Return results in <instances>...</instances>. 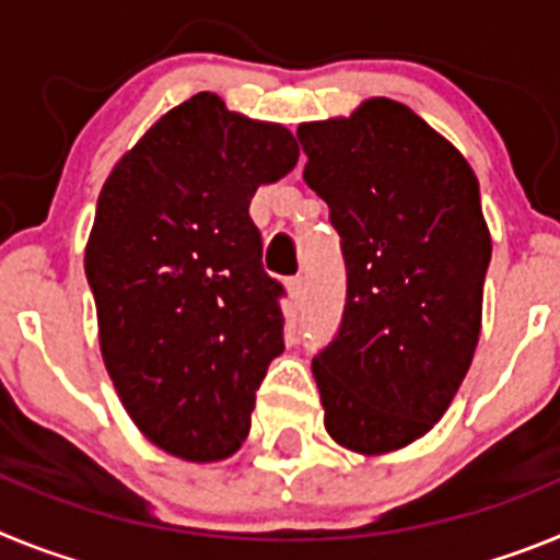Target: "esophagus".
<instances>
[{
	"instance_id": "34e87169",
	"label": "esophagus",
	"mask_w": 560,
	"mask_h": 560,
	"mask_svg": "<svg viewBox=\"0 0 560 560\" xmlns=\"http://www.w3.org/2000/svg\"><path fill=\"white\" fill-rule=\"evenodd\" d=\"M289 294L291 300H294L296 305L305 303V296H308V285H305V277H294V280H289Z\"/></svg>"
}]
</instances>
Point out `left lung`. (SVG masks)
<instances>
[{
    "instance_id": "left-lung-1",
    "label": "left lung",
    "mask_w": 560,
    "mask_h": 560,
    "mask_svg": "<svg viewBox=\"0 0 560 560\" xmlns=\"http://www.w3.org/2000/svg\"><path fill=\"white\" fill-rule=\"evenodd\" d=\"M296 140L348 266L341 328L311 364L325 429L355 454L398 452L446 415L477 350L491 264L479 182L389 97L303 122Z\"/></svg>"
}]
</instances>
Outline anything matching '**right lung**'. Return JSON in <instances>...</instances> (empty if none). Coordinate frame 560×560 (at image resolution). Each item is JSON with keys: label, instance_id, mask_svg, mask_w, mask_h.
I'll return each mask as SVG.
<instances>
[{"label": "right lung", "instance_id": "1", "mask_svg": "<svg viewBox=\"0 0 560 560\" xmlns=\"http://www.w3.org/2000/svg\"><path fill=\"white\" fill-rule=\"evenodd\" d=\"M296 156L289 128L199 92L122 153L97 199L83 269L103 364L137 429L187 463L241 448L285 348L249 201Z\"/></svg>", "mask_w": 560, "mask_h": 560}]
</instances>
